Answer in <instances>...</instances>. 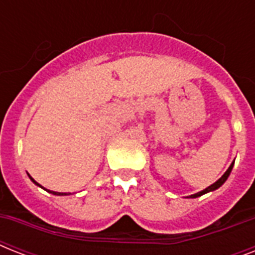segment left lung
Segmentation results:
<instances>
[{
    "mask_svg": "<svg viewBox=\"0 0 255 255\" xmlns=\"http://www.w3.org/2000/svg\"><path fill=\"white\" fill-rule=\"evenodd\" d=\"M233 165H234V161H233V163H232V164H230V167L228 168V170H226L225 173L222 174V176H221V178H218L217 181L214 182V184H212V185H210V186H208V188H205V189H204V190H201V192H198V193H194V194H190V196H189V198H196V197H200V196H202V194L208 193V192H213V190L218 189V188H220V186H221L222 184H224V182L226 181V180H228V177H229L230 172H232V169H233Z\"/></svg>",
    "mask_w": 255,
    "mask_h": 255,
    "instance_id": "obj_1",
    "label": "left lung"
}]
</instances>
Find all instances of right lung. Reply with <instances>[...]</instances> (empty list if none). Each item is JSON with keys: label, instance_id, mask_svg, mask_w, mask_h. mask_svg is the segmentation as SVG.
<instances>
[{"label": "right lung", "instance_id": "obj_1", "mask_svg": "<svg viewBox=\"0 0 255 255\" xmlns=\"http://www.w3.org/2000/svg\"><path fill=\"white\" fill-rule=\"evenodd\" d=\"M29 177H30V176H29ZM30 180H31V181H33L35 185L41 186L37 181H35V180H34L33 177H30ZM41 188H43V186H41ZM46 190H47V189H46ZM47 192H50V193H53V194H57V196H67V194H70V193H61V192H53V190H47Z\"/></svg>", "mask_w": 255, "mask_h": 255}]
</instances>
